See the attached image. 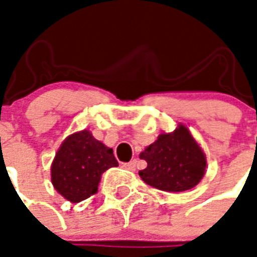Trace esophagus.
<instances>
[{
  "instance_id": "34e87169",
  "label": "esophagus",
  "mask_w": 257,
  "mask_h": 257,
  "mask_svg": "<svg viewBox=\"0 0 257 257\" xmlns=\"http://www.w3.org/2000/svg\"><path fill=\"white\" fill-rule=\"evenodd\" d=\"M122 167L126 169V170H132L134 172L135 169H136V159H134V161H131L128 163H122Z\"/></svg>"
}]
</instances>
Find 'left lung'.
<instances>
[{"label":"left lung","instance_id":"8db88e82","mask_svg":"<svg viewBox=\"0 0 257 257\" xmlns=\"http://www.w3.org/2000/svg\"><path fill=\"white\" fill-rule=\"evenodd\" d=\"M140 158L147 167L139 172L146 184L165 192H184L196 187L206 174V154L184 123L170 134H161Z\"/></svg>","mask_w":257,"mask_h":257}]
</instances>
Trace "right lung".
I'll return each mask as SVG.
<instances>
[{"mask_svg":"<svg viewBox=\"0 0 257 257\" xmlns=\"http://www.w3.org/2000/svg\"><path fill=\"white\" fill-rule=\"evenodd\" d=\"M115 166L113 148L84 129L69 135L60 146L51 163V182L61 196L79 203L95 195L102 174Z\"/></svg>","mask_w":257,"mask_h":257,"instance_id":"right-lung-1","label":"right lung"}]
</instances>
